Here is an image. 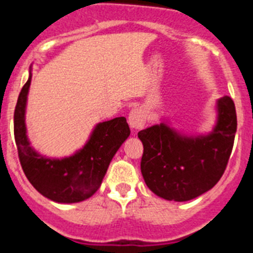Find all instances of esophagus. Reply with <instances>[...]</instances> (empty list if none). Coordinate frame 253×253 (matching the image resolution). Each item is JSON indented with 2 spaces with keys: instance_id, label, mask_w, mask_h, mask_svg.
Here are the masks:
<instances>
[{
  "instance_id": "1",
  "label": "esophagus",
  "mask_w": 253,
  "mask_h": 253,
  "mask_svg": "<svg viewBox=\"0 0 253 253\" xmlns=\"http://www.w3.org/2000/svg\"><path fill=\"white\" fill-rule=\"evenodd\" d=\"M128 124L132 129H141L146 124V113L141 108H135L129 112Z\"/></svg>"
}]
</instances>
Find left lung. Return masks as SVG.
I'll list each match as a JSON object with an SVG mask.
<instances>
[{
    "label": "left lung",
    "instance_id": "left-lung-1",
    "mask_svg": "<svg viewBox=\"0 0 253 253\" xmlns=\"http://www.w3.org/2000/svg\"><path fill=\"white\" fill-rule=\"evenodd\" d=\"M217 112V124L208 135H181L166 122L138 132L143 145L141 172L152 193L166 200L186 202L219 181L237 131L231 97L218 99Z\"/></svg>",
    "mask_w": 253,
    "mask_h": 253
}]
</instances>
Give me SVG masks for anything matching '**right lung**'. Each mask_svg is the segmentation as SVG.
Instances as JSON below:
<instances>
[{
    "mask_svg": "<svg viewBox=\"0 0 253 253\" xmlns=\"http://www.w3.org/2000/svg\"><path fill=\"white\" fill-rule=\"evenodd\" d=\"M29 79L20 92L13 115V132L22 170L40 194L56 203H78L92 197L101 186L117 150L129 136L125 117L101 122L93 129L83 149L63 159L45 158L30 146L26 135L25 111Z\"/></svg>",
    "mask_w": 253,
    "mask_h": 253,
    "instance_id": "obj_1",
    "label": "right lung"
}]
</instances>
